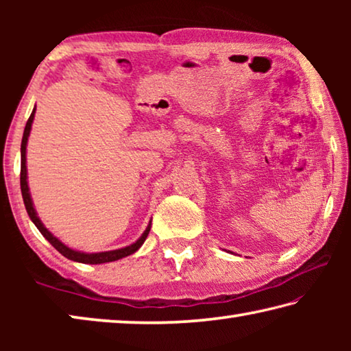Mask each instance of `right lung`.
Wrapping results in <instances>:
<instances>
[{
	"instance_id": "right-lung-1",
	"label": "right lung",
	"mask_w": 351,
	"mask_h": 351,
	"mask_svg": "<svg viewBox=\"0 0 351 351\" xmlns=\"http://www.w3.org/2000/svg\"><path fill=\"white\" fill-rule=\"evenodd\" d=\"M34 114H35V108L32 111L31 117L27 119L26 122V127H25V133H23V139H21V173H20V184H21V195H23V201H25V206H26V210H27V215L31 217V219L34 221V224L37 226V229L41 232V235L45 237V239L51 243L52 246H54L58 252L64 257L73 260V261H79V263H90V265H100V263H108V261H116L119 258H123L127 257V255H132L134 254L138 249L144 245V241L147 239L148 232H150V228L152 226L148 224L145 232L142 234L141 239L133 243V245H130L127 247H122V249H116V251H108V252H97V254H85V252H79V251H74V249H71L68 246H64L63 243L56 239L54 235H52L49 230H47L43 223L40 221V218L37 217V212L34 209V204H32V199H31V193H29V187H27V170H26V145H27V138H29V133H31V127H32V121H34Z\"/></svg>"
}]
</instances>
